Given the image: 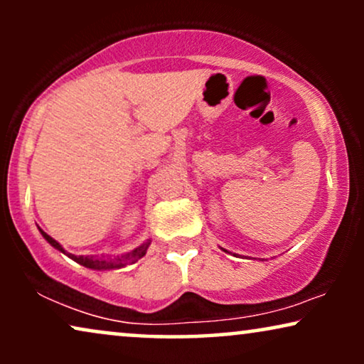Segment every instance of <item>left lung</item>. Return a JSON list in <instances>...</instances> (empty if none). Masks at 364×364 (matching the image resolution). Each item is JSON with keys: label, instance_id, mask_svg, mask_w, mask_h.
<instances>
[{"label": "left lung", "instance_id": "left-lung-1", "mask_svg": "<svg viewBox=\"0 0 364 364\" xmlns=\"http://www.w3.org/2000/svg\"><path fill=\"white\" fill-rule=\"evenodd\" d=\"M225 252H227V250H225Z\"/></svg>", "mask_w": 364, "mask_h": 364}]
</instances>
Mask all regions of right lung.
Instances as JSON below:
<instances>
[{
  "label": "right lung",
  "mask_w": 364,
  "mask_h": 364,
  "mask_svg": "<svg viewBox=\"0 0 364 364\" xmlns=\"http://www.w3.org/2000/svg\"><path fill=\"white\" fill-rule=\"evenodd\" d=\"M39 232H41V235L46 238V240L51 243L56 250L66 253L69 258H73V260L77 262L79 265H82L86 268H92V270H107V268H122L126 265H131V263H136L139 258H142L144 255H146L147 248H149V245H151V240H147V242H144L141 247L134 248V250L124 253V255H117L114 258H102V257L96 258V257H82V255L77 257V255H73V253H68L63 248V245H59V243L54 240L53 237H49L46 232L41 230V228H39Z\"/></svg>",
  "instance_id": "right-lung-1"
}]
</instances>
